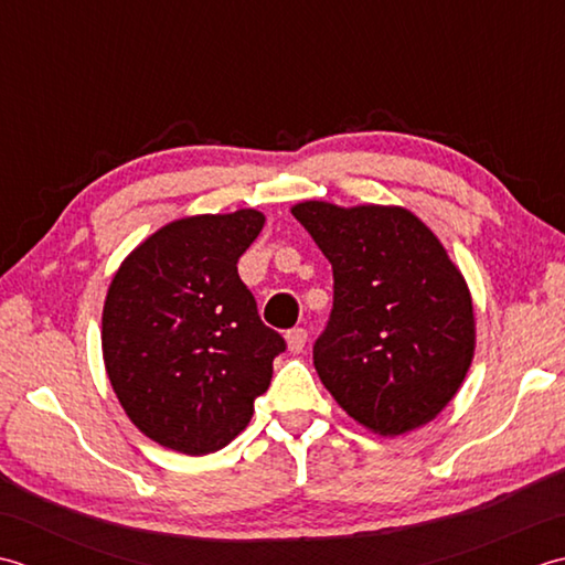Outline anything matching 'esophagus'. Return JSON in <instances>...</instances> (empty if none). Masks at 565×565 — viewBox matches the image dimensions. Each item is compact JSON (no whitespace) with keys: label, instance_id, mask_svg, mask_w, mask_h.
I'll return each mask as SVG.
<instances>
[{"label":"esophagus","instance_id":"obj_1","mask_svg":"<svg viewBox=\"0 0 565 565\" xmlns=\"http://www.w3.org/2000/svg\"><path fill=\"white\" fill-rule=\"evenodd\" d=\"M285 339H287V347H290V351L299 353V351L305 349V343H307V329L295 327V329H290V331L285 333Z\"/></svg>","mask_w":565,"mask_h":565}]
</instances>
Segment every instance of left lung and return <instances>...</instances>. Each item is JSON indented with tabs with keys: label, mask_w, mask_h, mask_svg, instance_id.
<instances>
[{
	"label": "left lung",
	"mask_w": 565,
	"mask_h": 565,
	"mask_svg": "<svg viewBox=\"0 0 565 565\" xmlns=\"http://www.w3.org/2000/svg\"><path fill=\"white\" fill-rule=\"evenodd\" d=\"M292 214L333 270L331 315L315 341L321 383L349 417L383 436L427 424L473 361L463 275L399 206L302 202Z\"/></svg>",
	"instance_id": "left-lung-1"
}]
</instances>
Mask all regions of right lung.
<instances>
[{"instance_id":"right-lung-1","label":"right lung","mask_w":565,"mask_h":565,"mask_svg":"<svg viewBox=\"0 0 565 565\" xmlns=\"http://www.w3.org/2000/svg\"><path fill=\"white\" fill-rule=\"evenodd\" d=\"M263 222L256 210L180 218L109 285L102 351L111 387L136 427L172 451L204 456L244 431L287 349L236 268Z\"/></svg>"}]
</instances>
